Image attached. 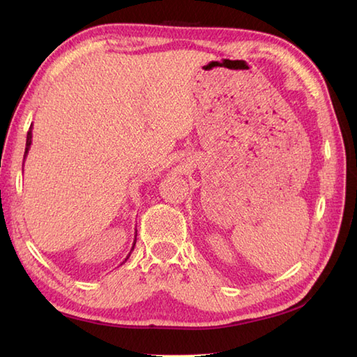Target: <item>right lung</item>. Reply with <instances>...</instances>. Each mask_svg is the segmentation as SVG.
I'll use <instances>...</instances> for the list:
<instances>
[{"label":"right lung","instance_id":"obj_1","mask_svg":"<svg viewBox=\"0 0 357 357\" xmlns=\"http://www.w3.org/2000/svg\"><path fill=\"white\" fill-rule=\"evenodd\" d=\"M30 144H32V126H30V128H29V132H27V139H26V151H24V161H26V158H27V153H29V150H30ZM135 244H136V236H135V242H133V245H132V250H130V253L133 252V248H135ZM130 253H128V256H130ZM128 256L126 257V261L128 259ZM124 261V262H126ZM123 262V264H124Z\"/></svg>","mask_w":357,"mask_h":357}]
</instances>
